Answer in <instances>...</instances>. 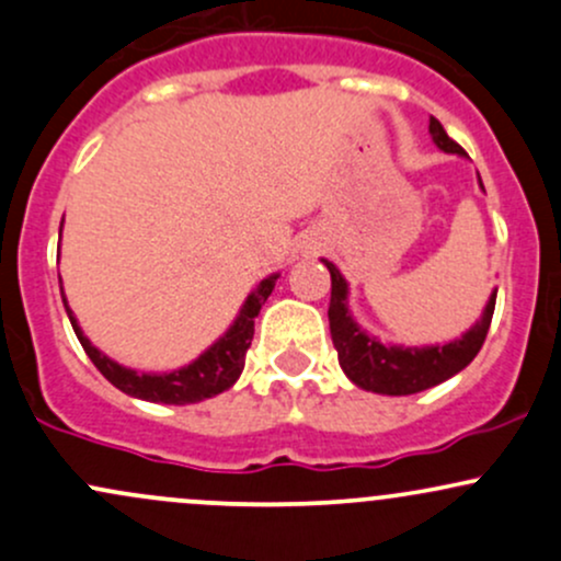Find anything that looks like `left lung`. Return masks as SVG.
I'll use <instances>...</instances> for the list:
<instances>
[{"label":"left lung","instance_id":"1","mask_svg":"<svg viewBox=\"0 0 561 561\" xmlns=\"http://www.w3.org/2000/svg\"><path fill=\"white\" fill-rule=\"evenodd\" d=\"M430 134H433V141L444 152L465 156L462 147L454 139H449V134L444 131L438 117H430ZM325 263L330 271V335H333V346L335 352H339L341 368H344V374L350 376L357 387L379 394H414L451 379L454 374H459L465 365L473 363V357L479 355L483 339H486L489 333V325H492L497 293H492L486 309H483V317L462 335V339L444 346H422V350L405 346L403 350V346H385L381 341L370 339L365 330L357 328L350 309H346L344 276L339 274V268H335L333 263Z\"/></svg>","mask_w":561,"mask_h":561}]
</instances>
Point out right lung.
<instances>
[{"mask_svg": "<svg viewBox=\"0 0 561 561\" xmlns=\"http://www.w3.org/2000/svg\"><path fill=\"white\" fill-rule=\"evenodd\" d=\"M274 285L276 274L263 279L261 285L255 287V293H250V298L244 300V306H241L231 330H228L215 346H209L196 363H191L187 368L174 370V374H137V370H128L123 368V365L112 363L107 355H102V352H99L96 346H91V341L82 335L78 320H75L72 311H69L67 300H64V306H67L69 322H72L75 333H78L82 350L91 357V363L102 370V376L110 385H115L121 392L131 394V398L150 400V403L185 405L198 403V400L206 398H215V394L226 392L228 387L236 385V379H239L241 370H244V357L252 344V335H255V317L265 304V298L274 290Z\"/></svg>", "mask_w": 561, "mask_h": 561, "instance_id": "obj_1", "label": "right lung"}]
</instances>
